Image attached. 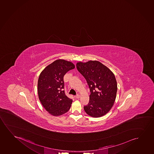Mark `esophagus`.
Masks as SVG:
<instances>
[{
  "label": "esophagus",
  "instance_id": "obj_1",
  "mask_svg": "<svg viewBox=\"0 0 154 154\" xmlns=\"http://www.w3.org/2000/svg\"><path fill=\"white\" fill-rule=\"evenodd\" d=\"M80 95H76V96H75V97H76V98H77V99H78V98H80Z\"/></svg>",
  "mask_w": 154,
  "mask_h": 154
}]
</instances>
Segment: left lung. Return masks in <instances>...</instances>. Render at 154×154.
Listing matches in <instances>:
<instances>
[{
  "instance_id": "1",
  "label": "left lung",
  "mask_w": 154,
  "mask_h": 154,
  "mask_svg": "<svg viewBox=\"0 0 154 154\" xmlns=\"http://www.w3.org/2000/svg\"><path fill=\"white\" fill-rule=\"evenodd\" d=\"M77 68L86 79L91 91L89 102L84 107L93 118L107 114L113 106L118 90L114 74L105 65L96 60L78 62Z\"/></svg>"
}]
</instances>
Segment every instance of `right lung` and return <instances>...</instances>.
<instances>
[{"label":"right lung","instance_id":"1","mask_svg":"<svg viewBox=\"0 0 154 154\" xmlns=\"http://www.w3.org/2000/svg\"><path fill=\"white\" fill-rule=\"evenodd\" d=\"M75 66L71 61L58 59L47 66L38 79L39 100L45 109L54 116H60L69 111L72 100L63 91V77Z\"/></svg>","mask_w":154,"mask_h":154}]
</instances>
